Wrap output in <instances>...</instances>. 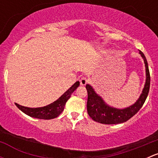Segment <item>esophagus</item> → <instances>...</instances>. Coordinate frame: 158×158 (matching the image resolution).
Masks as SVG:
<instances>
[{"instance_id": "1", "label": "esophagus", "mask_w": 158, "mask_h": 158, "mask_svg": "<svg viewBox=\"0 0 158 158\" xmlns=\"http://www.w3.org/2000/svg\"><path fill=\"white\" fill-rule=\"evenodd\" d=\"M79 82H80V84L82 85H85L87 83H88L89 80L85 77H82L80 79V80H79Z\"/></svg>"}]
</instances>
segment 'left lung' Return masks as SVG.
<instances>
[{
    "label": "left lung",
    "mask_w": 158,
    "mask_h": 158,
    "mask_svg": "<svg viewBox=\"0 0 158 158\" xmlns=\"http://www.w3.org/2000/svg\"><path fill=\"white\" fill-rule=\"evenodd\" d=\"M139 53L144 60V66H145L146 79L142 92L138 100L131 106L124 108V109H118V108L110 106L98 94L96 93L92 85L86 84L85 88L88 92L87 111H88L89 115L94 121L102 124H106V125L123 123V122H127L132 116L135 115L142 107L149 92L151 77H150L149 69H148L146 57L144 56V53L141 51H139Z\"/></svg>",
    "instance_id": "obj_1"
}]
</instances>
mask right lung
<instances>
[{
    "label": "right lung",
    "instance_id": "right-lung-1",
    "mask_svg": "<svg viewBox=\"0 0 158 158\" xmlns=\"http://www.w3.org/2000/svg\"><path fill=\"white\" fill-rule=\"evenodd\" d=\"M79 86V82L77 81L63 95H61L56 101L53 102L48 105V106H44V107L29 108L20 106V105L17 104V103H16V106H17V108L20 111H22L23 113H25V114L32 118H36L39 119H46V120L55 118L63 112L66 102L69 100L72 93Z\"/></svg>",
    "mask_w": 158,
    "mask_h": 158
}]
</instances>
